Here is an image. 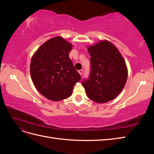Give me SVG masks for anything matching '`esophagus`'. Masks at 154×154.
Here are the masks:
<instances>
[{
	"label": "esophagus",
	"instance_id": "obj_1",
	"mask_svg": "<svg viewBox=\"0 0 154 154\" xmlns=\"http://www.w3.org/2000/svg\"><path fill=\"white\" fill-rule=\"evenodd\" d=\"M78 72H79V74H80V75H82V74H83V70H82V69H81V70H79V71H78Z\"/></svg>",
	"mask_w": 154,
	"mask_h": 154
}]
</instances>
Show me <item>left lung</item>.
Here are the masks:
<instances>
[{
    "instance_id": "left-lung-1",
    "label": "left lung",
    "mask_w": 154,
    "mask_h": 154,
    "mask_svg": "<svg viewBox=\"0 0 154 154\" xmlns=\"http://www.w3.org/2000/svg\"><path fill=\"white\" fill-rule=\"evenodd\" d=\"M91 55V74L83 82L86 94L97 103L116 98L127 82L128 69L118 48L108 40L88 46Z\"/></svg>"
}]
</instances>
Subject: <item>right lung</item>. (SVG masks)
<instances>
[{
	"instance_id": "1",
	"label": "right lung",
	"mask_w": 154,
	"mask_h": 154,
	"mask_svg": "<svg viewBox=\"0 0 154 154\" xmlns=\"http://www.w3.org/2000/svg\"><path fill=\"white\" fill-rule=\"evenodd\" d=\"M72 45L62 36H55L42 45L32 55L30 74L40 94L52 101H60L72 95L81 76L74 68L69 54Z\"/></svg>"
}]
</instances>
